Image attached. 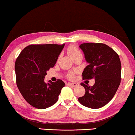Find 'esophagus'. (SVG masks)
<instances>
[{
  "mask_svg": "<svg viewBox=\"0 0 135 135\" xmlns=\"http://www.w3.org/2000/svg\"><path fill=\"white\" fill-rule=\"evenodd\" d=\"M68 85H69V86H73V87H76V86H77L78 85L75 83H68Z\"/></svg>",
  "mask_w": 135,
  "mask_h": 135,
  "instance_id": "34e87169",
  "label": "esophagus"
}]
</instances>
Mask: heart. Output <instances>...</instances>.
Returning a JSON list of instances; mask_svg holds the SVG:
<instances>
[{
  "label": "heart",
  "mask_w": 135,
  "mask_h": 135,
  "mask_svg": "<svg viewBox=\"0 0 135 135\" xmlns=\"http://www.w3.org/2000/svg\"><path fill=\"white\" fill-rule=\"evenodd\" d=\"M68 51L70 54L71 55L72 57L74 56L75 55H76L77 54L81 53L79 49L77 48L75 46H70L68 49ZM68 76H69V78H72L73 77V73H69V74H68Z\"/></svg>",
  "instance_id": "b5f03b06"
}]
</instances>
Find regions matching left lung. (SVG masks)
Masks as SVG:
<instances>
[{
	"mask_svg": "<svg viewBox=\"0 0 135 135\" xmlns=\"http://www.w3.org/2000/svg\"><path fill=\"white\" fill-rule=\"evenodd\" d=\"M80 48L88 63L82 73L83 80L94 79L95 84L91 86L81 83L85 93L78 101L89 108H100L111 100L121 83L119 57L112 48L101 43L82 44Z\"/></svg>",
	"mask_w": 135,
	"mask_h": 135,
	"instance_id": "1",
	"label": "left lung"
}]
</instances>
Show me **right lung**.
<instances>
[{
    "mask_svg": "<svg viewBox=\"0 0 135 135\" xmlns=\"http://www.w3.org/2000/svg\"><path fill=\"white\" fill-rule=\"evenodd\" d=\"M65 44H44L27 46L15 62L17 86L28 104L44 109L53 105L65 83L44 81L47 71L53 68Z\"/></svg>",
    "mask_w": 135,
    "mask_h": 135,
    "instance_id": "1",
    "label": "right lung"
}]
</instances>
